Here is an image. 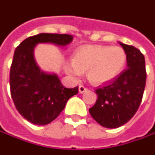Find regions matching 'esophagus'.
Here are the masks:
<instances>
[{
    "label": "esophagus",
    "instance_id": "esophagus-1",
    "mask_svg": "<svg viewBox=\"0 0 155 155\" xmlns=\"http://www.w3.org/2000/svg\"><path fill=\"white\" fill-rule=\"evenodd\" d=\"M87 90V88L86 87H84V86H82V85H80L79 87H78V92L80 93V94H83L84 92H86Z\"/></svg>",
    "mask_w": 155,
    "mask_h": 155
}]
</instances>
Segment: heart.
Masks as SVG:
<instances>
[{
    "mask_svg": "<svg viewBox=\"0 0 155 155\" xmlns=\"http://www.w3.org/2000/svg\"><path fill=\"white\" fill-rule=\"evenodd\" d=\"M127 54L120 46L85 45L72 55V63L65 65L68 75L78 78L87 72L94 85H103L115 79L125 68Z\"/></svg>",
    "mask_w": 155,
    "mask_h": 155,
    "instance_id": "b5f03b06",
    "label": "heart"
}]
</instances>
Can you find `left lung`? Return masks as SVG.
<instances>
[{
    "label": "left lung",
    "instance_id": "left-lung-1",
    "mask_svg": "<svg viewBox=\"0 0 155 155\" xmlns=\"http://www.w3.org/2000/svg\"><path fill=\"white\" fill-rule=\"evenodd\" d=\"M127 54V68L106 86L95 90L98 96L89 109L101 126L116 128L126 124L141 104L146 81L145 57L136 47L120 43Z\"/></svg>",
    "mask_w": 155,
    "mask_h": 155
}]
</instances>
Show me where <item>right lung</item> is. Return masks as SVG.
I'll return each mask as SVG.
<instances>
[{
  "label": "right lung",
  "mask_w": 155,
  "mask_h": 155,
  "mask_svg": "<svg viewBox=\"0 0 155 155\" xmlns=\"http://www.w3.org/2000/svg\"><path fill=\"white\" fill-rule=\"evenodd\" d=\"M72 40L70 35L42 33L25 39L15 50L10 72L11 98L18 112L33 124L54 120L68 99L78 93V87L66 88L56 74L40 69L34 57L35 47L43 43L65 46Z\"/></svg>",
  "instance_id": "add662e5"
}]
</instances>
